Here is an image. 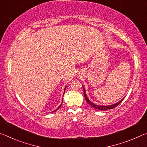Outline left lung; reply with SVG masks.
Here are the masks:
<instances>
[{
  "label": "left lung",
  "mask_w": 147,
  "mask_h": 147,
  "mask_svg": "<svg viewBox=\"0 0 147 147\" xmlns=\"http://www.w3.org/2000/svg\"><path fill=\"white\" fill-rule=\"evenodd\" d=\"M83 91H84V96H85V100H86V102H87V103L89 105H90L92 107L95 108V109H96L100 110V111H106V110H108V109H113V108H115V107H117V105H119L120 103L122 102V101L123 100V99H124V98H122V99L121 101H119V102H118L116 103H114V104H112V105H96V104H95V103H92V102H90V101L89 100V99H88V97H87V95H86V91H85V88H84L83 86Z\"/></svg>",
  "instance_id": "8db88e82"
}]
</instances>
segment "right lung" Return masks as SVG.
Returning a JSON list of instances; mask_svg holds the SVG:
<instances>
[{
	"label": "right lung",
	"mask_w": 147,
	"mask_h": 147,
	"mask_svg": "<svg viewBox=\"0 0 147 147\" xmlns=\"http://www.w3.org/2000/svg\"><path fill=\"white\" fill-rule=\"evenodd\" d=\"M66 86H65V88H64V92H65V89H66ZM63 96H64V95H63ZM62 103H61V105H60V106H59V107H58V108H57V109H55V111H52V112H55V111H57V110H58V109H59V108H60V107H61V105H62Z\"/></svg>",
	"instance_id": "add662e5"
}]
</instances>
